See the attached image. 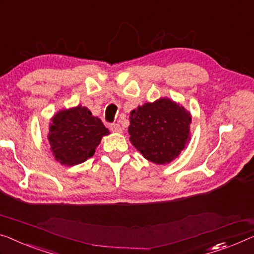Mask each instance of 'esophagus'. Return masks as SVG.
<instances>
[{
    "instance_id": "34e87169",
    "label": "esophagus",
    "mask_w": 254,
    "mask_h": 254,
    "mask_svg": "<svg viewBox=\"0 0 254 254\" xmlns=\"http://www.w3.org/2000/svg\"><path fill=\"white\" fill-rule=\"evenodd\" d=\"M110 129H111V131H113V133H120L121 127L119 124H111L110 125Z\"/></svg>"
}]
</instances>
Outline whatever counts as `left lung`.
I'll use <instances>...</instances> for the list:
<instances>
[{
	"instance_id": "1",
	"label": "left lung",
	"mask_w": 254,
	"mask_h": 254,
	"mask_svg": "<svg viewBox=\"0 0 254 254\" xmlns=\"http://www.w3.org/2000/svg\"><path fill=\"white\" fill-rule=\"evenodd\" d=\"M190 113L171 100L145 103L130 112V142L145 159L170 163L189 141Z\"/></svg>"
}]
</instances>
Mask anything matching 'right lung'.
<instances>
[{"label":"right lung","mask_w":254,"mask_h":254,"mask_svg":"<svg viewBox=\"0 0 254 254\" xmlns=\"http://www.w3.org/2000/svg\"><path fill=\"white\" fill-rule=\"evenodd\" d=\"M108 134L109 129L101 119L87 108L76 106L54 117L48 139L56 160L73 166L93 156L103 136Z\"/></svg>","instance_id":"add662e5"}]
</instances>
